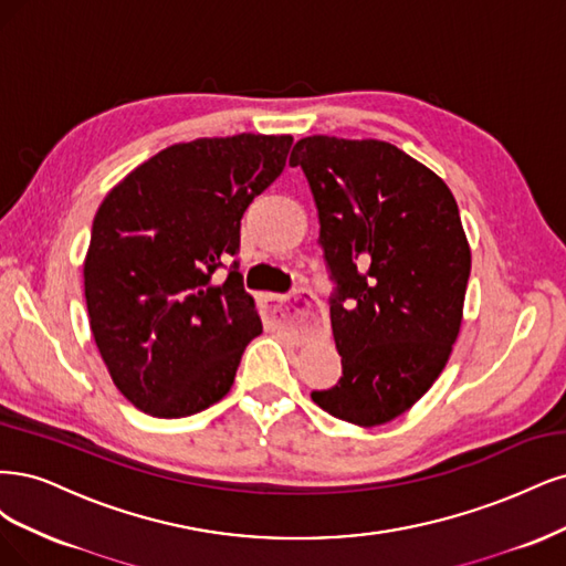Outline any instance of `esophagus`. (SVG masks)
<instances>
[{
  "instance_id": "esophagus-1",
  "label": "esophagus",
  "mask_w": 566,
  "mask_h": 566,
  "mask_svg": "<svg viewBox=\"0 0 566 566\" xmlns=\"http://www.w3.org/2000/svg\"><path fill=\"white\" fill-rule=\"evenodd\" d=\"M265 310L272 322L286 324V326H298L307 324L315 317V303L317 298L313 296L310 289H296L294 294L282 296V294H265Z\"/></svg>"
}]
</instances>
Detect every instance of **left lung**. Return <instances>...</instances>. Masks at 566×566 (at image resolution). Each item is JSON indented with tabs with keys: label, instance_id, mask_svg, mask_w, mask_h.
<instances>
[{
	"label": "left lung",
	"instance_id": "1",
	"mask_svg": "<svg viewBox=\"0 0 566 566\" xmlns=\"http://www.w3.org/2000/svg\"><path fill=\"white\" fill-rule=\"evenodd\" d=\"M301 167L334 282L343 376L313 402L355 426L392 421L442 374L461 329L470 247L440 176L382 140L301 138Z\"/></svg>",
	"mask_w": 566,
	"mask_h": 566
}]
</instances>
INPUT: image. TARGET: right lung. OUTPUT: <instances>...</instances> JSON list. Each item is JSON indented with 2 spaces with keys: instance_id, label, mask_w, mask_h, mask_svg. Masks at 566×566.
<instances>
[{
  "instance_id": "add662e5",
  "label": "right lung",
  "mask_w": 566,
  "mask_h": 566,
  "mask_svg": "<svg viewBox=\"0 0 566 566\" xmlns=\"http://www.w3.org/2000/svg\"><path fill=\"white\" fill-rule=\"evenodd\" d=\"M294 138H197L157 153L96 211L84 261L91 334L119 392L157 418L223 399L263 332L244 291L240 226ZM226 266L223 281L213 279Z\"/></svg>"
}]
</instances>
